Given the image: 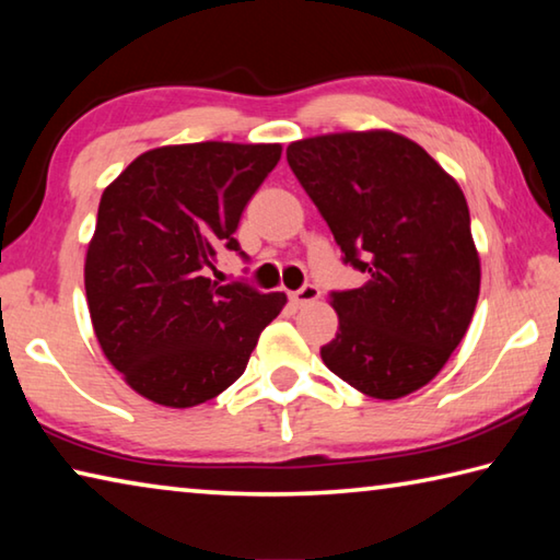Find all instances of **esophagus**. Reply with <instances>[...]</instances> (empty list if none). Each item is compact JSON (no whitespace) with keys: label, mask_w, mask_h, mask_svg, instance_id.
<instances>
[{"label":"esophagus","mask_w":560,"mask_h":560,"mask_svg":"<svg viewBox=\"0 0 560 560\" xmlns=\"http://www.w3.org/2000/svg\"><path fill=\"white\" fill-rule=\"evenodd\" d=\"M318 296H320L318 287H314V283H303V287H301L299 291L291 293V301L296 303V306L301 308V306H308V303L318 301Z\"/></svg>","instance_id":"1"}]
</instances>
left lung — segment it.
<instances>
[{"label":"left lung","mask_w":560,"mask_h":560,"mask_svg":"<svg viewBox=\"0 0 560 560\" xmlns=\"http://www.w3.org/2000/svg\"><path fill=\"white\" fill-rule=\"evenodd\" d=\"M287 160L343 264L365 273L363 287L330 291L338 334L320 358L377 400L420 390L459 346L479 299L459 185L390 130L306 138L287 148Z\"/></svg>","instance_id":"left-lung-1"}]
</instances>
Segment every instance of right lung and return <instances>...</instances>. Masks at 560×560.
<instances>
[{"label":"right lung","instance_id":"obj_1","mask_svg":"<svg viewBox=\"0 0 560 560\" xmlns=\"http://www.w3.org/2000/svg\"><path fill=\"white\" fill-rule=\"evenodd\" d=\"M281 145L192 143L148 150L106 187L86 254L93 330L132 390L195 407L244 373L287 293L207 279Z\"/></svg>","mask_w":560,"mask_h":560}]
</instances>
